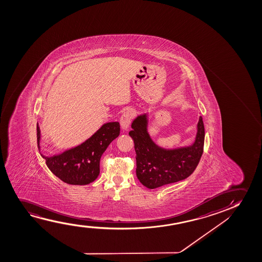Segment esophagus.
Wrapping results in <instances>:
<instances>
[{
    "label": "esophagus",
    "instance_id": "34e87169",
    "mask_svg": "<svg viewBox=\"0 0 262 262\" xmlns=\"http://www.w3.org/2000/svg\"><path fill=\"white\" fill-rule=\"evenodd\" d=\"M135 115V111L133 110V108H127L125 111L122 113L121 119H120V122H121V125H122V129H126L129 128L130 122L133 120V116Z\"/></svg>",
    "mask_w": 262,
    "mask_h": 262
}]
</instances>
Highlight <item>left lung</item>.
I'll use <instances>...</instances> for the list:
<instances>
[{"instance_id": "8db88e82", "label": "left lung", "mask_w": 262, "mask_h": 262, "mask_svg": "<svg viewBox=\"0 0 262 262\" xmlns=\"http://www.w3.org/2000/svg\"><path fill=\"white\" fill-rule=\"evenodd\" d=\"M147 114L137 116L132 123L129 136L136 151V174L144 186L156 189L177 183L194 172L201 160L204 147L205 129L200 116L195 141L190 146L164 148L151 139L147 130Z\"/></svg>"}]
</instances>
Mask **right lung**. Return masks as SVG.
I'll list each match as a JSON object with an SVG mask.
<instances>
[{
    "label": "right lung",
    "instance_id": "obj_1",
    "mask_svg": "<svg viewBox=\"0 0 262 262\" xmlns=\"http://www.w3.org/2000/svg\"><path fill=\"white\" fill-rule=\"evenodd\" d=\"M37 146L40 148L41 133L37 123ZM120 134L118 122H106L90 139L79 146L63 151L61 154L47 157V167L62 182L72 185H86L99 176L100 158L109 144Z\"/></svg>",
    "mask_w": 262,
    "mask_h": 262
}]
</instances>
